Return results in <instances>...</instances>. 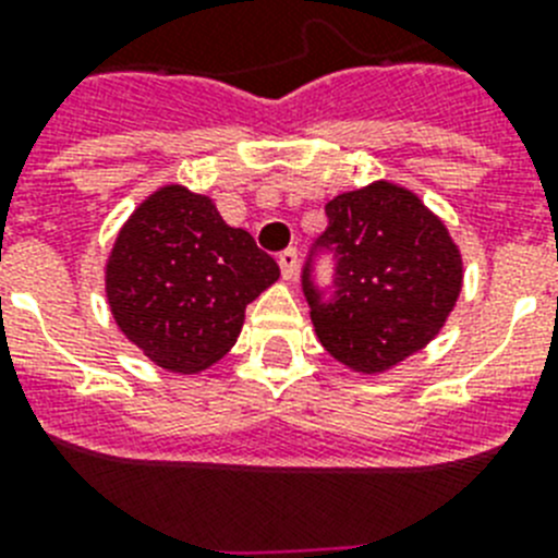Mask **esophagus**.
<instances>
[{
  "mask_svg": "<svg viewBox=\"0 0 558 558\" xmlns=\"http://www.w3.org/2000/svg\"><path fill=\"white\" fill-rule=\"evenodd\" d=\"M279 259V268H282L284 279H293L295 276V265H299V251L295 248H284L282 254L276 256Z\"/></svg>",
  "mask_w": 558,
  "mask_h": 558,
  "instance_id": "34e87169",
  "label": "esophagus"
}]
</instances>
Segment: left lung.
Wrapping results in <instances>:
<instances>
[{"label": "left lung", "mask_w": 558, "mask_h": 558, "mask_svg": "<svg viewBox=\"0 0 558 558\" xmlns=\"http://www.w3.org/2000/svg\"><path fill=\"white\" fill-rule=\"evenodd\" d=\"M302 290L324 349L354 372H386L436 338L461 293V254L413 192L377 181L327 204ZM322 255L333 282L314 279Z\"/></svg>", "instance_id": "obj_1"}]
</instances>
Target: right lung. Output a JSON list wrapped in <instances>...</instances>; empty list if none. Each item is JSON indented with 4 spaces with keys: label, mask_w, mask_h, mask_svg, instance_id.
Wrapping results in <instances>:
<instances>
[{
    "label": "right lung",
    "mask_w": 558,
    "mask_h": 558,
    "mask_svg": "<svg viewBox=\"0 0 558 558\" xmlns=\"http://www.w3.org/2000/svg\"><path fill=\"white\" fill-rule=\"evenodd\" d=\"M279 279L254 236L209 198L165 186L122 226L106 293L122 332L161 368L204 372L234 347L245 307Z\"/></svg>",
    "instance_id": "add662e5"
}]
</instances>
